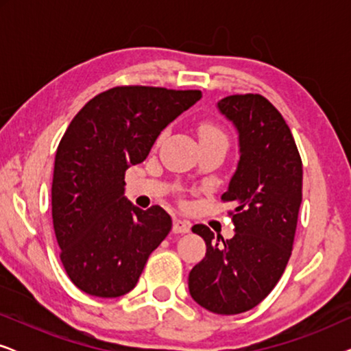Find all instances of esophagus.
<instances>
[{
	"instance_id": "esophagus-1",
	"label": "esophagus",
	"mask_w": 351,
	"mask_h": 351,
	"mask_svg": "<svg viewBox=\"0 0 351 351\" xmlns=\"http://www.w3.org/2000/svg\"><path fill=\"white\" fill-rule=\"evenodd\" d=\"M190 227H191V223L189 222V220L176 217L174 223H172V232H174V233H189Z\"/></svg>"
}]
</instances>
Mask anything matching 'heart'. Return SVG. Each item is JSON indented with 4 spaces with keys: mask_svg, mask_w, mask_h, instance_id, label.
Returning <instances> with one entry per match:
<instances>
[{
    "mask_svg": "<svg viewBox=\"0 0 351 351\" xmlns=\"http://www.w3.org/2000/svg\"><path fill=\"white\" fill-rule=\"evenodd\" d=\"M199 134H201V141H203V138H227L220 129H217L215 126H210V124H203V126L199 128Z\"/></svg>",
    "mask_w": 351,
    "mask_h": 351,
    "instance_id": "heart-1",
    "label": "heart"
}]
</instances>
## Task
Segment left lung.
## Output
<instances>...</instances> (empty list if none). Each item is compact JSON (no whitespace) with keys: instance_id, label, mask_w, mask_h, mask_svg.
Here are the masks:
<instances>
[{"instance_id":"1","label":"left lung","mask_w":351,"mask_h":351,"mask_svg":"<svg viewBox=\"0 0 351 351\" xmlns=\"http://www.w3.org/2000/svg\"><path fill=\"white\" fill-rule=\"evenodd\" d=\"M217 107L234 124L239 161L222 195L234 208V237L217 238L203 223L191 232L206 256L191 268L196 304L217 315H238L261 304L280 281L294 244L302 203V160L281 113L261 94H234Z\"/></svg>"}]
</instances>
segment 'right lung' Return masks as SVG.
<instances>
[{
    "label": "right lung",
    "instance_id": "add662e5",
    "mask_svg": "<svg viewBox=\"0 0 351 351\" xmlns=\"http://www.w3.org/2000/svg\"><path fill=\"white\" fill-rule=\"evenodd\" d=\"M201 95L118 86L90 99L66 128L56 153L52 223L62 265L86 294L112 299L132 291L150 254L171 232L165 209L142 210L128 201L124 174Z\"/></svg>",
    "mask_w": 351,
    "mask_h": 351
}]
</instances>
